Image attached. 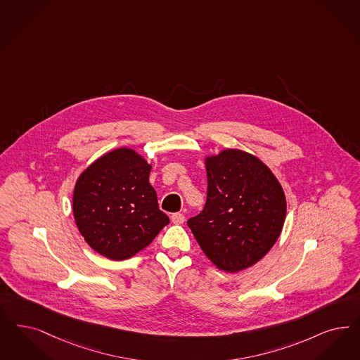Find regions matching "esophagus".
<instances>
[{
    "instance_id": "1",
    "label": "esophagus",
    "mask_w": 360,
    "mask_h": 360,
    "mask_svg": "<svg viewBox=\"0 0 360 360\" xmlns=\"http://www.w3.org/2000/svg\"><path fill=\"white\" fill-rule=\"evenodd\" d=\"M172 222L175 224H182L185 222V215L181 212H175L172 215Z\"/></svg>"
}]
</instances>
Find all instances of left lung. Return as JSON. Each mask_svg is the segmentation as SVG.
Returning <instances> with one entry per match:
<instances>
[{
	"label": "left lung",
	"instance_id": "obj_1",
	"mask_svg": "<svg viewBox=\"0 0 360 360\" xmlns=\"http://www.w3.org/2000/svg\"><path fill=\"white\" fill-rule=\"evenodd\" d=\"M206 172V205L187 226L219 270L238 273L261 261L281 236L285 193L271 170L242 150L207 157Z\"/></svg>",
	"mask_w": 360,
	"mask_h": 360
}]
</instances>
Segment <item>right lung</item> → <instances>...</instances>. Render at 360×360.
I'll return each instance as SVG.
<instances>
[{"label":"right lung","mask_w":360,"mask_h":360,"mask_svg":"<svg viewBox=\"0 0 360 360\" xmlns=\"http://www.w3.org/2000/svg\"><path fill=\"white\" fill-rule=\"evenodd\" d=\"M151 170L134 150H112L77 179L75 224L87 245L101 255L124 261L149 246L170 222L160 210L149 184Z\"/></svg>","instance_id":"obj_1"}]
</instances>
